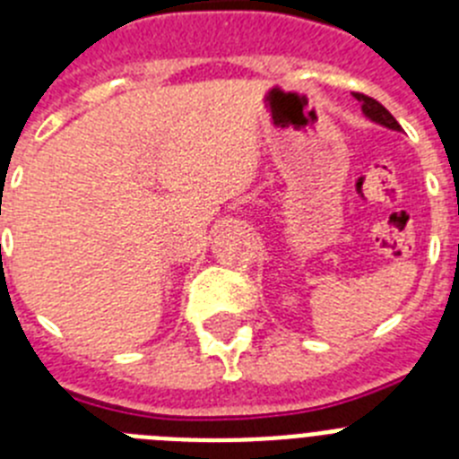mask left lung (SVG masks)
<instances>
[{
    "label": "left lung",
    "instance_id": "obj_1",
    "mask_svg": "<svg viewBox=\"0 0 459 459\" xmlns=\"http://www.w3.org/2000/svg\"><path fill=\"white\" fill-rule=\"evenodd\" d=\"M354 99L360 103V112H363L366 119H370L372 124L384 126V128H388V131H397V133L403 131L400 124L395 121V117H393L391 112L379 103V100L370 99V96H363V93H354Z\"/></svg>",
    "mask_w": 459,
    "mask_h": 459
}]
</instances>
